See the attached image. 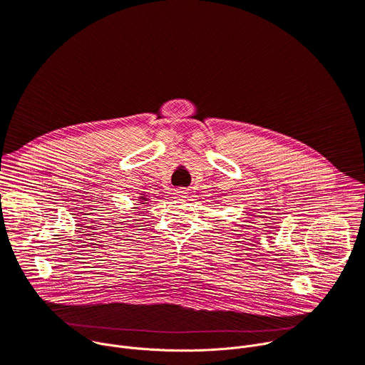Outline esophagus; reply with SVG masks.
<instances>
[{
    "mask_svg": "<svg viewBox=\"0 0 365 365\" xmlns=\"http://www.w3.org/2000/svg\"><path fill=\"white\" fill-rule=\"evenodd\" d=\"M173 195H175L178 199H182V197H186V196H187V190H185V189H176Z\"/></svg>",
    "mask_w": 365,
    "mask_h": 365,
    "instance_id": "obj_1",
    "label": "esophagus"
}]
</instances>
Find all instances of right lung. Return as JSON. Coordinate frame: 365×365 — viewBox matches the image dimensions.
<instances>
[{
  "instance_id": "right-lung-1",
  "label": "right lung",
  "mask_w": 365,
  "mask_h": 365,
  "mask_svg": "<svg viewBox=\"0 0 365 365\" xmlns=\"http://www.w3.org/2000/svg\"><path fill=\"white\" fill-rule=\"evenodd\" d=\"M141 199H144V200H147V199H145V197H144V196H141Z\"/></svg>"
}]
</instances>
